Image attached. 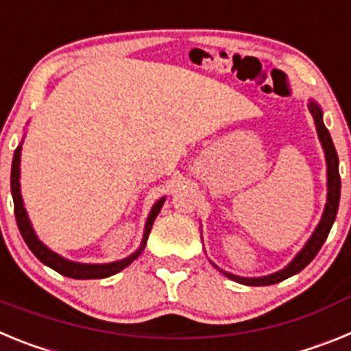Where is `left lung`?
<instances>
[{"mask_svg": "<svg viewBox=\"0 0 351 351\" xmlns=\"http://www.w3.org/2000/svg\"><path fill=\"white\" fill-rule=\"evenodd\" d=\"M309 112H311L313 119H315L316 133H318V141H320L322 149H324L325 154V163H327V202H325L324 214H322L320 223L316 225V228L313 230L311 237L306 241V244L302 246V250L297 253L290 263H287L283 269L272 272L267 276H260V278H243V276H235L232 272H226L223 269H219L214 262H210L214 267L218 269L221 274H225L228 280H234L241 285H246V287H267V285L280 283V281L287 280L290 276L297 274V272L302 271L316 255L320 247L324 246L325 239H327L328 232L332 228L334 219H336L337 207H339V197H341V178H339V158H337L336 147H334L332 137L328 130L324 125V110L318 105V101H315L313 98H309Z\"/></svg>", "mask_w": 351, "mask_h": 351, "instance_id": "obj_1", "label": "left lung"}]
</instances>
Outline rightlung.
<instances>
[{"label": "right lung", "mask_w": 351, "mask_h": 351, "mask_svg": "<svg viewBox=\"0 0 351 351\" xmlns=\"http://www.w3.org/2000/svg\"><path fill=\"white\" fill-rule=\"evenodd\" d=\"M23 142L17 145L14 153V160H12V176H10V186H12V197H14V209H15V219H17L19 232L23 235V239L26 241L27 247L33 251V255L40 260L42 263H45L47 267L54 269L56 272L60 274L68 276V278H73V280H101V278H108V276L117 274L119 271H123L125 267H128L133 260H137L141 256V253L144 251L145 244H147L149 232H151V226H153L154 219H156L158 213L163 207L165 202V197H161L160 200L154 202V206L149 210V216L145 219L144 225V235H142L141 246L133 251L132 255H128L126 258L116 260V262L108 263H82V262H73V260H68L64 256L58 255L56 251H52L51 247L45 246L36 235L35 228L31 225V219L27 216V210L24 207L23 195H21V153H23Z\"/></svg>", "instance_id": "right-lung-1"}]
</instances>
